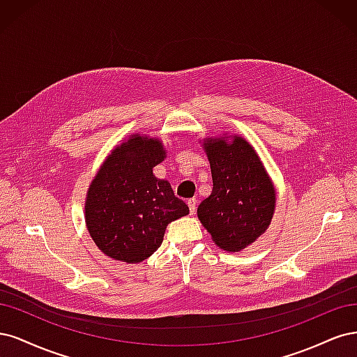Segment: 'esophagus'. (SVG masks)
I'll use <instances>...</instances> for the list:
<instances>
[{"mask_svg": "<svg viewBox=\"0 0 357 357\" xmlns=\"http://www.w3.org/2000/svg\"><path fill=\"white\" fill-rule=\"evenodd\" d=\"M187 204H188V208H190V213L192 215V213L195 212V206H197V200H195V199H190V200L187 202Z\"/></svg>", "mask_w": 357, "mask_h": 357, "instance_id": "34e87169", "label": "esophagus"}]
</instances>
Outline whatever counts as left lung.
Instances as JSON below:
<instances>
[{"label":"left lung","instance_id":"obj_1","mask_svg":"<svg viewBox=\"0 0 357 357\" xmlns=\"http://www.w3.org/2000/svg\"><path fill=\"white\" fill-rule=\"evenodd\" d=\"M202 145L211 165L213 188L199 204V221L218 248L238 252L254 243L271 224L274 183L255 148L243 136H206Z\"/></svg>","mask_w":357,"mask_h":357}]
</instances>
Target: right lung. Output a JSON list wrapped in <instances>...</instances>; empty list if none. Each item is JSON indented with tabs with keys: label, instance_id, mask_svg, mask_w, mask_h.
<instances>
[{
	"label": "right lung",
	"instance_id": "right-lung-1",
	"mask_svg": "<svg viewBox=\"0 0 357 357\" xmlns=\"http://www.w3.org/2000/svg\"><path fill=\"white\" fill-rule=\"evenodd\" d=\"M119 144L91 179L84 220L95 245L107 257L136 264L160 248L167 224L190 213L170 182L153 169L167 157L158 137L133 133Z\"/></svg>",
	"mask_w": 357,
	"mask_h": 357
}]
</instances>
